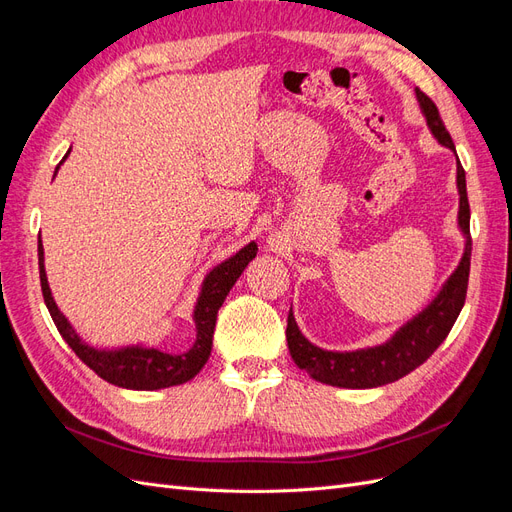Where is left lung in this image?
<instances>
[{"instance_id":"8db88e82","label":"left lung","mask_w":512,"mask_h":512,"mask_svg":"<svg viewBox=\"0 0 512 512\" xmlns=\"http://www.w3.org/2000/svg\"><path fill=\"white\" fill-rule=\"evenodd\" d=\"M416 100L421 106V113L427 121L433 138L444 147L455 151L453 138L446 132L440 119L438 106L427 98L421 89L416 87ZM457 190H459V213L457 224L466 247L459 260L457 269L444 282L440 292L433 301L418 312L404 327H399L391 339H386L380 346L350 350V352H335L322 350L314 346L309 339L299 331V324L294 320L292 307L288 314L286 339L292 361L305 369L309 376L322 384L339 386V389H376L389 382L408 376L418 365H423L429 356L438 350L446 335L451 333L453 324L466 303L468 292V275H470V256H472V239H470V205H468V190H466V170H463L457 158Z\"/></svg>"}]
</instances>
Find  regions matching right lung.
I'll use <instances>...</instances> for the list:
<instances>
[{
  "label": "right lung",
  "mask_w": 512,
  "mask_h": 512,
  "mask_svg": "<svg viewBox=\"0 0 512 512\" xmlns=\"http://www.w3.org/2000/svg\"><path fill=\"white\" fill-rule=\"evenodd\" d=\"M70 153V151H68ZM68 153L64 160L68 158ZM61 160L55 168V175L59 166L64 164ZM258 245L252 241L237 254H232L218 267H213L203 286H200L198 299L194 305V324H196V339L190 350L170 354L160 348H147V346H121V348H94L89 346L85 339L74 331L70 320L59 312V307L53 299V292L49 288V280H46L44 271V247L42 239L38 235V267H40V286L44 294V303L49 307V314L55 322L59 335L66 339V344L74 350V354L89 367L94 369L96 374L111 382L121 389H132V391H158L168 389V386H177L192 380L200 369L205 367L211 354L213 346V331H215V320H218V309L222 307L226 294L230 288L250 265V260L256 258Z\"/></svg>",
  "instance_id": "obj_1"
}]
</instances>
